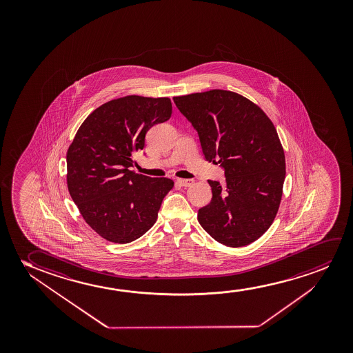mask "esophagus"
<instances>
[{
    "label": "esophagus",
    "mask_w": 353,
    "mask_h": 353,
    "mask_svg": "<svg viewBox=\"0 0 353 353\" xmlns=\"http://www.w3.org/2000/svg\"><path fill=\"white\" fill-rule=\"evenodd\" d=\"M177 183H179L181 187H190V185L193 184V181H192V179H177Z\"/></svg>",
    "instance_id": "34e87169"
}]
</instances>
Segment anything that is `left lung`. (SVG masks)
Returning <instances> with one entry per match:
<instances>
[{
	"instance_id": "1",
	"label": "left lung",
	"mask_w": 353,
	"mask_h": 353,
	"mask_svg": "<svg viewBox=\"0 0 353 353\" xmlns=\"http://www.w3.org/2000/svg\"><path fill=\"white\" fill-rule=\"evenodd\" d=\"M198 131L205 158L224 169L225 183L208 181L212 200L200 225L224 246L256 241L275 219L285 177V150L261 107L237 92L213 89L174 97Z\"/></svg>"
}]
</instances>
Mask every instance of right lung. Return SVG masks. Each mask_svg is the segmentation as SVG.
<instances>
[{"label":"right lung","instance_id":"obj_1","mask_svg":"<svg viewBox=\"0 0 353 353\" xmlns=\"http://www.w3.org/2000/svg\"><path fill=\"white\" fill-rule=\"evenodd\" d=\"M171 113L169 97L114 99L85 118L68 147L70 195L88 225L107 241L129 243L148 232L174 188L172 179L130 170L147 131Z\"/></svg>","mask_w":353,"mask_h":353}]
</instances>
